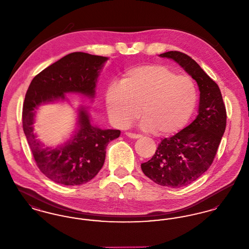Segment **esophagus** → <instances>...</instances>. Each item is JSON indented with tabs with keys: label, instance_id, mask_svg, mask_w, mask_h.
Wrapping results in <instances>:
<instances>
[{
	"label": "esophagus",
	"instance_id": "esophagus-1",
	"mask_svg": "<svg viewBox=\"0 0 249 249\" xmlns=\"http://www.w3.org/2000/svg\"><path fill=\"white\" fill-rule=\"evenodd\" d=\"M128 137H130L131 139H138V138H140L141 137V135H139V134H135V133H131V132H126L125 133Z\"/></svg>",
	"mask_w": 249,
	"mask_h": 249
}]
</instances>
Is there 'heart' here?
<instances>
[{
	"label": "heart",
	"instance_id": "b5f03b06",
	"mask_svg": "<svg viewBox=\"0 0 249 249\" xmlns=\"http://www.w3.org/2000/svg\"><path fill=\"white\" fill-rule=\"evenodd\" d=\"M107 108L111 120L128 127L142 113L140 126L170 135L186 126L198 101L194 80L163 65H142L125 71L120 84L108 86Z\"/></svg>",
	"mask_w": 249,
	"mask_h": 249
}]
</instances>
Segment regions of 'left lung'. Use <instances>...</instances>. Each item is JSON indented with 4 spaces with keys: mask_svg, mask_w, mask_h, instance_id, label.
I'll return each instance as SVG.
<instances>
[{
    "mask_svg": "<svg viewBox=\"0 0 249 249\" xmlns=\"http://www.w3.org/2000/svg\"><path fill=\"white\" fill-rule=\"evenodd\" d=\"M173 59L197 82L200 90L198 116L176 135L160 142L154 156L141 164L155 183L178 189L190 185L212 164L226 129L225 105L217 84L190 56L169 51L159 55Z\"/></svg>",
    "mask_w": 249,
    "mask_h": 249,
    "instance_id": "left-lung-1",
    "label": "left lung"
}]
</instances>
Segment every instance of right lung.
I'll return each instance as SVG.
<instances>
[{
	"instance_id": "1",
	"label": "right lung",
	"mask_w": 249,
	"mask_h": 249,
	"mask_svg": "<svg viewBox=\"0 0 249 249\" xmlns=\"http://www.w3.org/2000/svg\"><path fill=\"white\" fill-rule=\"evenodd\" d=\"M107 57L73 52L39 72L31 82L24 100L23 130L36 164L50 180L64 186L90 181L105 163L108 142L119 138V130H103L90 122L88 107L77 108V128L71 138L57 147L47 146L34 132L36 110L47 104L67 101L66 93L89 99Z\"/></svg>"
}]
</instances>
